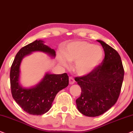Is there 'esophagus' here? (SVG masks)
I'll return each mask as SVG.
<instances>
[{
  "mask_svg": "<svg viewBox=\"0 0 133 133\" xmlns=\"http://www.w3.org/2000/svg\"><path fill=\"white\" fill-rule=\"evenodd\" d=\"M74 78L72 77V76H70V77H69V83H70V84H73V83H74Z\"/></svg>",
  "mask_w": 133,
  "mask_h": 133,
  "instance_id": "34e87169",
  "label": "esophagus"
}]
</instances>
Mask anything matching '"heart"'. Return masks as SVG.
Wrapping results in <instances>:
<instances>
[{
    "mask_svg": "<svg viewBox=\"0 0 133 133\" xmlns=\"http://www.w3.org/2000/svg\"><path fill=\"white\" fill-rule=\"evenodd\" d=\"M103 54L102 49L99 45L79 42L68 45L65 51V57L71 62H76V72L81 75H84L92 71L99 64ZM59 57L61 63L66 66L65 57L62 55Z\"/></svg>",
    "mask_w": 133,
    "mask_h": 133,
    "instance_id": "heart-1",
    "label": "heart"
}]
</instances>
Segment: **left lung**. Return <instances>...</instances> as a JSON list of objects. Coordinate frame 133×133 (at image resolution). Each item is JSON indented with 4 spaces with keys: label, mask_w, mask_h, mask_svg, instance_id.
Instances as JSON below:
<instances>
[{
    "label": "left lung",
    "mask_w": 133,
    "mask_h": 133,
    "mask_svg": "<svg viewBox=\"0 0 133 133\" xmlns=\"http://www.w3.org/2000/svg\"><path fill=\"white\" fill-rule=\"evenodd\" d=\"M105 57L92 71L75 81L81 88L76 99L78 110L83 115L96 117L110 109L117 102L122 85L124 69L116 50L102 41Z\"/></svg>",
    "instance_id": "1"
}]
</instances>
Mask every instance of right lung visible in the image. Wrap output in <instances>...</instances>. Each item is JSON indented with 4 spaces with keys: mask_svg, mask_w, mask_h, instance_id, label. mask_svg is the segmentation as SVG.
Wrapping results in <instances>:
<instances>
[{
    "mask_svg": "<svg viewBox=\"0 0 133 133\" xmlns=\"http://www.w3.org/2000/svg\"><path fill=\"white\" fill-rule=\"evenodd\" d=\"M37 51L46 52L52 57L56 56L54 50L45 45L41 40H36L22 47L16 55L11 66L10 85L12 97L23 111L32 115H42L51 108L57 92L68 86L69 78L66 73L46 74L36 87L28 89L22 88L19 81L22 59Z\"/></svg>",
    "mask_w": 133,
    "mask_h": 133,
    "instance_id": "obj_1",
    "label": "right lung"
}]
</instances>
